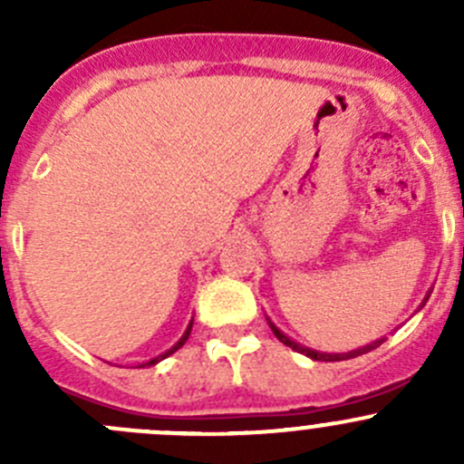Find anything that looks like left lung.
I'll use <instances>...</instances> for the list:
<instances>
[{
	"instance_id": "1",
	"label": "left lung",
	"mask_w": 464,
	"mask_h": 464,
	"mask_svg": "<svg viewBox=\"0 0 464 464\" xmlns=\"http://www.w3.org/2000/svg\"><path fill=\"white\" fill-rule=\"evenodd\" d=\"M429 296H431V292H429L427 296H424L422 305H420V307H424V303L429 301ZM420 307H418V310H420ZM266 323H269L271 332H274V334L278 336V341H283L285 345H289V348L296 350V353H301V354H305V357L314 359V362H345V359H353V357H359V354L371 353V350H375V348H379V345L383 343V339H377V341H372V343L363 345V348L350 350V353H319V350H312V348H307V345H301V343H296V341H294V339H289V336L285 334L283 330H278V327H276L274 323H271L269 316H266Z\"/></svg>"
}]
</instances>
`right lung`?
<instances>
[{
    "label": "right lung",
    "mask_w": 464,
    "mask_h": 464,
    "mask_svg": "<svg viewBox=\"0 0 464 464\" xmlns=\"http://www.w3.org/2000/svg\"><path fill=\"white\" fill-rule=\"evenodd\" d=\"M190 330H193V319H190V323H188V327H186V332H184V334H181V339H179V341H177V343H175V345H172V348H170V350H166V353H163V354H159V357L150 359V362H145V363H139V366H137V368H148V366H154V363H159V362H161V359L170 357V354H172V353H177V350H179V348H181V345H184V343H186V341H188V336H190Z\"/></svg>",
    "instance_id": "1"
}]
</instances>
